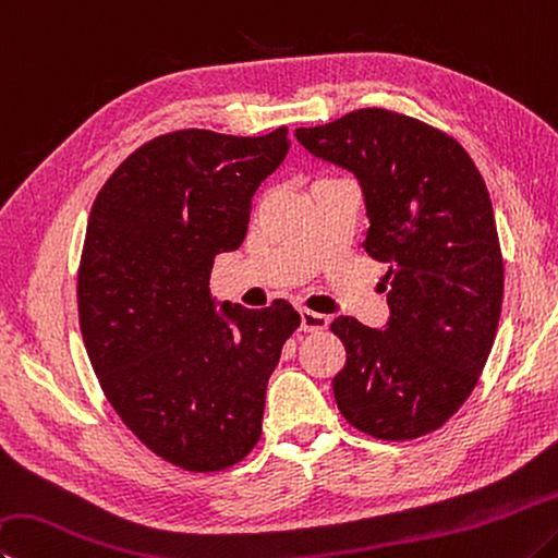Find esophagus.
<instances>
[{
    "instance_id": "1",
    "label": "esophagus",
    "mask_w": 558,
    "mask_h": 558,
    "mask_svg": "<svg viewBox=\"0 0 558 558\" xmlns=\"http://www.w3.org/2000/svg\"><path fill=\"white\" fill-rule=\"evenodd\" d=\"M327 324H329V319L324 317V314L305 310V307L300 310V327H302V331H322V329H327Z\"/></svg>"
}]
</instances>
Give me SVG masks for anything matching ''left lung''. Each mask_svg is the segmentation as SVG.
Wrapping results in <instances>:
<instances>
[{"instance_id":"8db88e82","label":"left lung","mask_w":558,"mask_h":558,"mask_svg":"<svg viewBox=\"0 0 558 558\" xmlns=\"http://www.w3.org/2000/svg\"><path fill=\"white\" fill-rule=\"evenodd\" d=\"M295 136L359 180L371 225L363 248L388 266L385 329L331 322L347 347L333 398L371 437L417 439L469 398L498 331L502 256L488 190L459 141L388 109Z\"/></svg>"}]
</instances>
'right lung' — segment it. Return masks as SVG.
<instances>
[{
    "label": "right lung",
    "mask_w": 558,
    "mask_h": 558,
    "mask_svg": "<svg viewBox=\"0 0 558 558\" xmlns=\"http://www.w3.org/2000/svg\"><path fill=\"white\" fill-rule=\"evenodd\" d=\"M292 141L185 129L134 150L99 190L77 272L89 363L121 422L185 471L256 447L270 373L300 327L290 302H217V253L246 239L251 197Z\"/></svg>",
    "instance_id": "add662e5"
}]
</instances>
